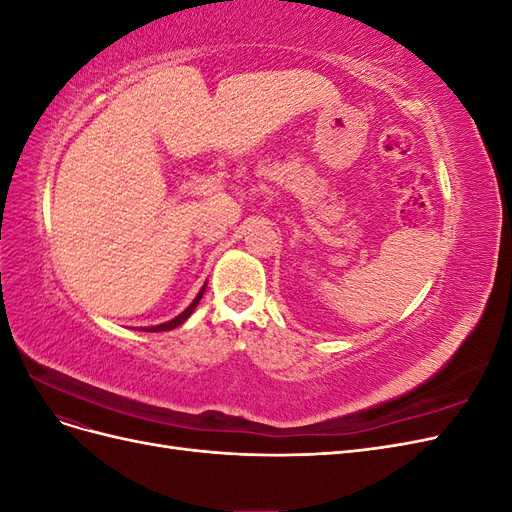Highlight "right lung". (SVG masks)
<instances>
[{
  "mask_svg": "<svg viewBox=\"0 0 512 512\" xmlns=\"http://www.w3.org/2000/svg\"><path fill=\"white\" fill-rule=\"evenodd\" d=\"M205 288H207V284L198 290V294L194 297V301L183 309V312L179 314V316H175L173 320H168V322H162V324H156V327H143L141 331H147V333H158V331H173V329H177L179 324H183L185 320H188L190 316H192V312L196 309V305L200 303V299H203V294H205Z\"/></svg>",
  "mask_w": 512,
  "mask_h": 512,
  "instance_id": "obj_1",
  "label": "right lung"
}]
</instances>
